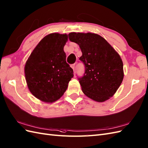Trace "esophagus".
I'll use <instances>...</instances> for the list:
<instances>
[{
  "label": "esophagus",
  "instance_id": "esophagus-1",
  "mask_svg": "<svg viewBox=\"0 0 148 148\" xmlns=\"http://www.w3.org/2000/svg\"><path fill=\"white\" fill-rule=\"evenodd\" d=\"M71 67L72 68V69L73 70V71H75V64H71Z\"/></svg>",
  "mask_w": 148,
  "mask_h": 148
}]
</instances>
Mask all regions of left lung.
I'll list each match as a JSON object with an SVG mask.
<instances>
[{
  "mask_svg": "<svg viewBox=\"0 0 148 148\" xmlns=\"http://www.w3.org/2000/svg\"><path fill=\"white\" fill-rule=\"evenodd\" d=\"M68 36L82 53L79 60L84 64L85 73L78 79L83 92L95 101H106L123 80V63L119 55L99 34L71 32Z\"/></svg>",
  "mask_w": 148,
  "mask_h": 148,
  "instance_id": "left-lung-1",
  "label": "left lung"
}]
</instances>
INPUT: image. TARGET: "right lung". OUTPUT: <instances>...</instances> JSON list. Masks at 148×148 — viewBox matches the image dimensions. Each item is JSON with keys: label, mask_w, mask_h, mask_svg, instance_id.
<instances>
[{"label": "right lung", "mask_w": 148, "mask_h": 148, "mask_svg": "<svg viewBox=\"0 0 148 148\" xmlns=\"http://www.w3.org/2000/svg\"><path fill=\"white\" fill-rule=\"evenodd\" d=\"M67 40L66 34L47 35L34 49L25 65L28 88L41 101L51 103L59 99L73 77L63 50Z\"/></svg>", "instance_id": "obj_1"}]
</instances>
